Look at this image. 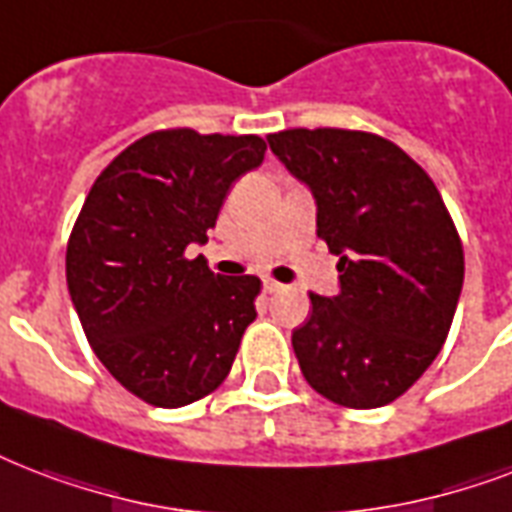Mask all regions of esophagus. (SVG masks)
Wrapping results in <instances>:
<instances>
[{"label": "esophagus", "instance_id": "1", "mask_svg": "<svg viewBox=\"0 0 512 512\" xmlns=\"http://www.w3.org/2000/svg\"><path fill=\"white\" fill-rule=\"evenodd\" d=\"M263 290L268 292V295H276V292H282V290H284V284L273 282V279H265V282H263Z\"/></svg>", "mask_w": 512, "mask_h": 512}]
</instances>
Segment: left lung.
<instances>
[{"label":"left lung","mask_w":512,"mask_h":512,"mask_svg":"<svg viewBox=\"0 0 512 512\" xmlns=\"http://www.w3.org/2000/svg\"><path fill=\"white\" fill-rule=\"evenodd\" d=\"M317 201V236L341 292L308 295L292 333L303 376L343 408H381L438 357L464 282V249L429 174L395 142L346 128L268 136Z\"/></svg>","instance_id":"1"}]
</instances>
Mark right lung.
Returning a JSON list of instances; mask_svg holds the SVG:
<instances>
[{
  "label": "right lung",
  "instance_id": "1",
  "mask_svg": "<svg viewBox=\"0 0 512 512\" xmlns=\"http://www.w3.org/2000/svg\"><path fill=\"white\" fill-rule=\"evenodd\" d=\"M255 134L166 128L136 139L93 182L66 244L85 338L131 395L182 408L225 381L255 322L257 276H220L206 244L230 185L263 163Z\"/></svg>",
  "mask_w": 512,
  "mask_h": 512
}]
</instances>
